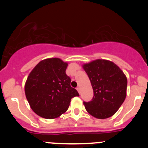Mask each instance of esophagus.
<instances>
[{
  "label": "esophagus",
  "mask_w": 148,
  "mask_h": 148,
  "mask_svg": "<svg viewBox=\"0 0 148 148\" xmlns=\"http://www.w3.org/2000/svg\"><path fill=\"white\" fill-rule=\"evenodd\" d=\"M77 91H78L79 93H80V86H78V87L77 88Z\"/></svg>",
  "instance_id": "34e87169"
}]
</instances>
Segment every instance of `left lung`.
Instances as JSON below:
<instances>
[{
    "mask_svg": "<svg viewBox=\"0 0 148 148\" xmlns=\"http://www.w3.org/2000/svg\"><path fill=\"white\" fill-rule=\"evenodd\" d=\"M82 67L89 77L94 92L92 101L84 102L85 109L95 118L112 117L126 98V76L118 66L105 59H96L84 64Z\"/></svg>",
    "mask_w": 148,
    "mask_h": 148,
    "instance_id": "1",
    "label": "left lung"
}]
</instances>
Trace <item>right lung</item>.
<instances>
[{
  "label": "right lung",
  "mask_w": 148,
  "mask_h": 148,
  "mask_svg": "<svg viewBox=\"0 0 148 148\" xmlns=\"http://www.w3.org/2000/svg\"><path fill=\"white\" fill-rule=\"evenodd\" d=\"M68 63L59 58L41 61L30 72L25 94L33 111L45 119L59 117L68 110L71 98L79 96L66 74Z\"/></svg>",
  "instance_id": "obj_1"
}]
</instances>
